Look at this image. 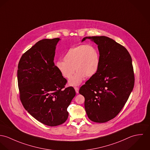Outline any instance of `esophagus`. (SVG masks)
<instances>
[{
  "instance_id": "obj_1",
  "label": "esophagus",
  "mask_w": 150,
  "mask_h": 150,
  "mask_svg": "<svg viewBox=\"0 0 150 150\" xmlns=\"http://www.w3.org/2000/svg\"><path fill=\"white\" fill-rule=\"evenodd\" d=\"M74 88H75V91H76V93L77 94L79 93V88L75 87H74Z\"/></svg>"
}]
</instances>
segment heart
<instances>
[{
	"instance_id": "1",
	"label": "heart",
	"mask_w": 150,
	"mask_h": 150,
	"mask_svg": "<svg viewBox=\"0 0 150 150\" xmlns=\"http://www.w3.org/2000/svg\"><path fill=\"white\" fill-rule=\"evenodd\" d=\"M58 61L55 66L60 74L68 81L70 86H77L82 82L85 76L90 78L98 71L100 66V54L96 47L89 45H82L70 48L63 57Z\"/></svg>"
}]
</instances>
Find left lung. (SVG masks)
Returning <instances> with one entry per match:
<instances>
[{"instance_id":"8db88e82","label":"left lung","mask_w":150,"mask_h":150,"mask_svg":"<svg viewBox=\"0 0 150 150\" xmlns=\"http://www.w3.org/2000/svg\"><path fill=\"white\" fill-rule=\"evenodd\" d=\"M86 39L98 45L100 66L97 72L79 92L84 97V108L88 118L103 123L120 113L133 90L132 58L124 47L108 37H86L82 42Z\"/></svg>"}]
</instances>
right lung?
<instances>
[{"instance_id": "1", "label": "right lung", "mask_w": 150, "mask_h": 150, "mask_svg": "<svg viewBox=\"0 0 150 150\" xmlns=\"http://www.w3.org/2000/svg\"><path fill=\"white\" fill-rule=\"evenodd\" d=\"M59 38L43 39L26 51L18 67L20 99L34 118L50 127L64 123L67 108L76 95L72 87L66 88L67 80L56 68L54 61Z\"/></svg>"}]
</instances>
